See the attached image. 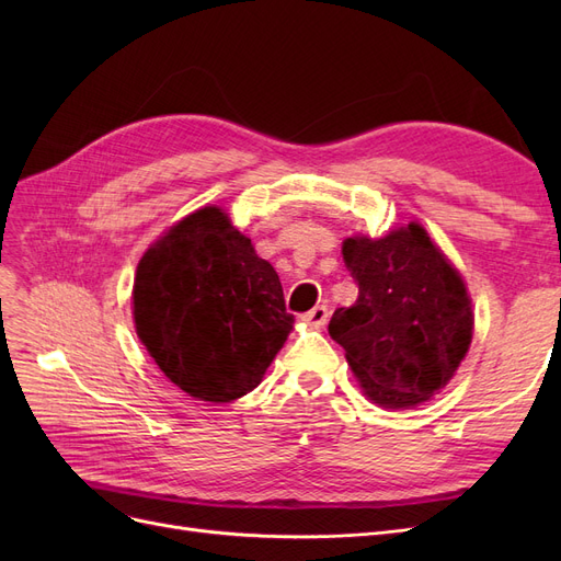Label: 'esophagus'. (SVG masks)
Segmentation results:
<instances>
[{
    "label": "esophagus",
    "instance_id": "34e87169",
    "mask_svg": "<svg viewBox=\"0 0 561 561\" xmlns=\"http://www.w3.org/2000/svg\"><path fill=\"white\" fill-rule=\"evenodd\" d=\"M330 318V311L328 307H322V304H318V307H313L311 311H307L301 316V320L307 322V325H313V328H322Z\"/></svg>",
    "mask_w": 561,
    "mask_h": 561
}]
</instances>
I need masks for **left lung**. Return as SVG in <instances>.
<instances>
[{
	"instance_id": "left-lung-1",
	"label": "left lung",
	"mask_w": 561,
	"mask_h": 561,
	"mask_svg": "<svg viewBox=\"0 0 561 561\" xmlns=\"http://www.w3.org/2000/svg\"><path fill=\"white\" fill-rule=\"evenodd\" d=\"M358 299L336 309L330 336L365 396L386 410H410L445 388L472 342V309L461 274L416 222L381 239L342 245Z\"/></svg>"
}]
</instances>
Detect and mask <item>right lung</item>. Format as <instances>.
Segmentation results:
<instances>
[{"mask_svg": "<svg viewBox=\"0 0 561 561\" xmlns=\"http://www.w3.org/2000/svg\"><path fill=\"white\" fill-rule=\"evenodd\" d=\"M133 318L163 375L215 404L260 386L295 322L274 266L215 206L186 215L142 254Z\"/></svg>", "mask_w": 561, "mask_h": 561, "instance_id": "right-lung-1", "label": "right lung"}]
</instances>
